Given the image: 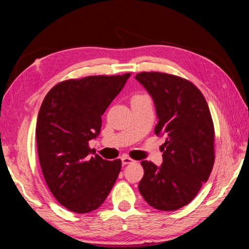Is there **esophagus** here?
<instances>
[{"instance_id": "34e87169", "label": "esophagus", "mask_w": 249, "mask_h": 249, "mask_svg": "<svg viewBox=\"0 0 249 249\" xmlns=\"http://www.w3.org/2000/svg\"><path fill=\"white\" fill-rule=\"evenodd\" d=\"M121 160H122V164H123V165H128V164H132V163H134V161H135L134 160H132L131 157H128L126 155L122 157Z\"/></svg>"}]
</instances>
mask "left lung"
Masks as SVG:
<instances>
[{
  "instance_id": "left-lung-1",
  "label": "left lung",
  "mask_w": 249,
  "mask_h": 249,
  "mask_svg": "<svg viewBox=\"0 0 249 249\" xmlns=\"http://www.w3.org/2000/svg\"><path fill=\"white\" fill-rule=\"evenodd\" d=\"M152 96L159 123L155 134L166 136L163 163L143 160L139 189L160 211H176L195 198L215 160L214 124L202 92L185 78L160 72L135 76Z\"/></svg>"
}]
</instances>
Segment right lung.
<instances>
[{"mask_svg": "<svg viewBox=\"0 0 249 249\" xmlns=\"http://www.w3.org/2000/svg\"><path fill=\"white\" fill-rule=\"evenodd\" d=\"M131 74L88 76L58 83L46 94L36 122L42 173L63 206L78 214L97 210L121 172V160L89 156V142L101 132L102 115Z\"/></svg>", "mask_w": 249, "mask_h": 249, "instance_id": "1", "label": "right lung"}]
</instances>
